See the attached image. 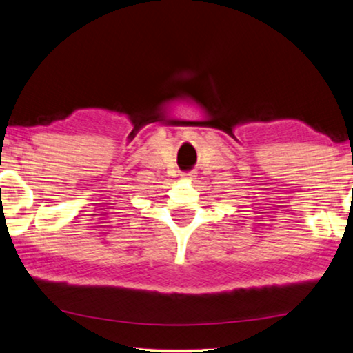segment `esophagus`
I'll return each instance as SVG.
<instances>
[{
  "instance_id": "34e87169",
  "label": "esophagus",
  "mask_w": 353,
  "mask_h": 353,
  "mask_svg": "<svg viewBox=\"0 0 353 353\" xmlns=\"http://www.w3.org/2000/svg\"><path fill=\"white\" fill-rule=\"evenodd\" d=\"M182 177L183 179H193V172H183Z\"/></svg>"
}]
</instances>
